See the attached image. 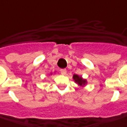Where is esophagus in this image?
Returning a JSON list of instances; mask_svg holds the SVG:
<instances>
[{"instance_id":"obj_1","label":"esophagus","mask_w":127,"mask_h":127,"mask_svg":"<svg viewBox=\"0 0 127 127\" xmlns=\"http://www.w3.org/2000/svg\"><path fill=\"white\" fill-rule=\"evenodd\" d=\"M60 73H61L62 74H63V75H65L66 73H67L66 69H60Z\"/></svg>"}]
</instances>
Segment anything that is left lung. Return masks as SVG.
Wrapping results in <instances>:
<instances>
[{"instance_id": "8db88e82", "label": "left lung", "mask_w": 127, "mask_h": 127, "mask_svg": "<svg viewBox=\"0 0 127 127\" xmlns=\"http://www.w3.org/2000/svg\"><path fill=\"white\" fill-rule=\"evenodd\" d=\"M73 79H74V81H76L77 83H78V84L80 86H83L85 84L86 81L84 79H83L81 77H79L78 75L77 74H75V75H74L73 76Z\"/></svg>"}]
</instances>
